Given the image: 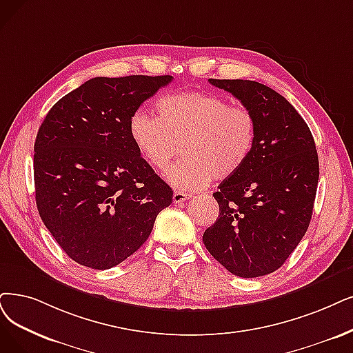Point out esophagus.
I'll return each mask as SVG.
<instances>
[{"label":"esophagus","instance_id":"34e87169","mask_svg":"<svg viewBox=\"0 0 353 353\" xmlns=\"http://www.w3.org/2000/svg\"><path fill=\"white\" fill-rule=\"evenodd\" d=\"M191 196H192V195H191V194H188V192L175 191V192H174V195H172V200H174V203H175V204H181V203H184V201L190 200Z\"/></svg>","mask_w":353,"mask_h":353}]
</instances>
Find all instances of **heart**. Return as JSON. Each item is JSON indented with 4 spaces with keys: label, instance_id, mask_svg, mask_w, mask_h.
<instances>
[{
    "label": "heart",
    "instance_id": "heart-1",
    "mask_svg": "<svg viewBox=\"0 0 353 353\" xmlns=\"http://www.w3.org/2000/svg\"><path fill=\"white\" fill-rule=\"evenodd\" d=\"M158 117L136 110L129 134L142 159L165 171L181 152L185 158L165 174L175 188L196 191L211 179H228L249 159L256 140V119L246 105H230L225 98L205 92L161 97Z\"/></svg>",
    "mask_w": 353,
    "mask_h": 353
}]
</instances>
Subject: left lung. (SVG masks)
I'll return each mask as SVG.
<instances>
[{
    "instance_id": "8db88e82",
    "label": "left lung",
    "mask_w": 353,
    "mask_h": 353,
    "mask_svg": "<svg viewBox=\"0 0 353 353\" xmlns=\"http://www.w3.org/2000/svg\"><path fill=\"white\" fill-rule=\"evenodd\" d=\"M252 110L256 140L246 163L213 194L220 216L203 242L242 278L281 268L305 234L319 182V157L307 123L285 98L248 79H208Z\"/></svg>"
}]
</instances>
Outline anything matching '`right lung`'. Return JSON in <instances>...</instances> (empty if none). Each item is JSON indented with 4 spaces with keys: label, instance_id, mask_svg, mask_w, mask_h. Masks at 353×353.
Listing matches in <instances>:
<instances>
[{
    "label": "right lung",
    "instance_id": "right-lung-1",
    "mask_svg": "<svg viewBox=\"0 0 353 353\" xmlns=\"http://www.w3.org/2000/svg\"><path fill=\"white\" fill-rule=\"evenodd\" d=\"M172 77H97L56 103L34 142L39 214L77 263L110 270L142 246L172 190L136 150L129 120Z\"/></svg>",
    "mask_w": 353,
    "mask_h": 353
}]
</instances>
